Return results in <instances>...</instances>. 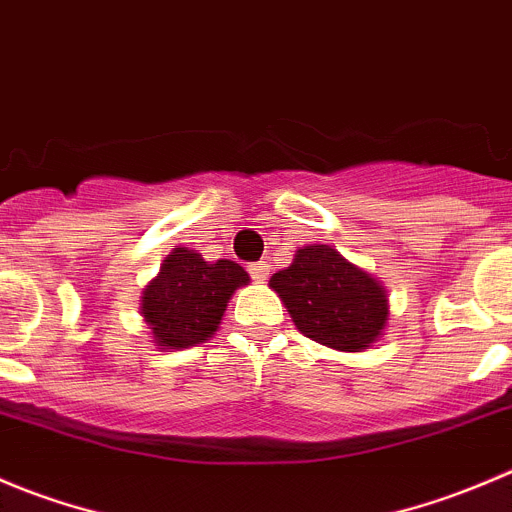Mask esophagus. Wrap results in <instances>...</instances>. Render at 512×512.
<instances>
[{"mask_svg": "<svg viewBox=\"0 0 512 512\" xmlns=\"http://www.w3.org/2000/svg\"><path fill=\"white\" fill-rule=\"evenodd\" d=\"M249 273H251V278H254L256 283H266V278H268V263H266V261L251 263Z\"/></svg>", "mask_w": 512, "mask_h": 512, "instance_id": "esophagus-1", "label": "esophagus"}]
</instances>
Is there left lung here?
Here are the masks:
<instances>
[{
    "label": "left lung",
    "instance_id": "left-lung-1",
    "mask_svg": "<svg viewBox=\"0 0 512 512\" xmlns=\"http://www.w3.org/2000/svg\"><path fill=\"white\" fill-rule=\"evenodd\" d=\"M268 286L303 336L336 351H366L388 323L383 283L328 244L301 246Z\"/></svg>",
    "mask_w": 512,
    "mask_h": 512
}]
</instances>
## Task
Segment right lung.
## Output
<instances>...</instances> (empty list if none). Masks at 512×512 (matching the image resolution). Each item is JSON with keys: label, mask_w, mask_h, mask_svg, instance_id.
<instances>
[{"label": "right lung", "mask_w": 512, "mask_h": 512, "mask_svg": "<svg viewBox=\"0 0 512 512\" xmlns=\"http://www.w3.org/2000/svg\"><path fill=\"white\" fill-rule=\"evenodd\" d=\"M249 281L236 261H206L194 249L176 246L141 293L139 308L154 346L181 351L209 341L236 288L249 286Z\"/></svg>", "instance_id": "right-lung-1"}]
</instances>
